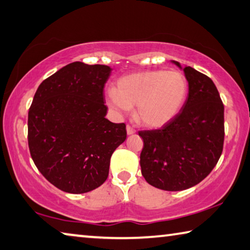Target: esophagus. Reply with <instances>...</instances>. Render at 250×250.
Returning <instances> with one entry per match:
<instances>
[{
    "label": "esophagus",
    "instance_id": "1",
    "mask_svg": "<svg viewBox=\"0 0 250 250\" xmlns=\"http://www.w3.org/2000/svg\"><path fill=\"white\" fill-rule=\"evenodd\" d=\"M126 132H127V135H133V134H135L136 130H135L130 125H127L126 126Z\"/></svg>",
    "mask_w": 250,
    "mask_h": 250
}]
</instances>
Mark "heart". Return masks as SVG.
<instances>
[{
	"mask_svg": "<svg viewBox=\"0 0 250 250\" xmlns=\"http://www.w3.org/2000/svg\"><path fill=\"white\" fill-rule=\"evenodd\" d=\"M188 94L186 77L179 71L146 70L120 78L105 94L107 106L117 114L135 107V117L146 127H161L182 108Z\"/></svg>",
	"mask_w": 250,
	"mask_h": 250,
	"instance_id": "heart-1",
	"label": "heart"
}]
</instances>
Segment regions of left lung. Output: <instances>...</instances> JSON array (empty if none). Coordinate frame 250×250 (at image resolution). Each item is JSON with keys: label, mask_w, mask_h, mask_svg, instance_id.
I'll list each match as a JSON object with an SVG mask.
<instances>
[{"label": "left lung", "mask_w": 250, "mask_h": 250, "mask_svg": "<svg viewBox=\"0 0 250 250\" xmlns=\"http://www.w3.org/2000/svg\"><path fill=\"white\" fill-rule=\"evenodd\" d=\"M179 68L181 64L172 61ZM183 72L189 94L182 109L159 129L141 130L142 174L152 187L182 191L215 167L224 144V105L214 82L192 67Z\"/></svg>", "instance_id": "1"}]
</instances>
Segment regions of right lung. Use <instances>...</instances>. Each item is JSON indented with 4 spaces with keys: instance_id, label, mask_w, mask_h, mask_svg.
Instances as JSON below:
<instances>
[{
    "instance_id": "add662e5",
    "label": "right lung",
    "mask_w": 250,
    "mask_h": 250,
    "mask_svg": "<svg viewBox=\"0 0 250 250\" xmlns=\"http://www.w3.org/2000/svg\"><path fill=\"white\" fill-rule=\"evenodd\" d=\"M112 69L69 63L43 80L28 112V147L37 169L68 193L103 185L109 160L125 142L126 125L105 118L103 90Z\"/></svg>"
}]
</instances>
